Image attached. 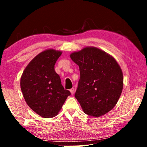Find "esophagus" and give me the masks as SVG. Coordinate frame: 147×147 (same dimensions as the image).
<instances>
[{
  "mask_svg": "<svg viewBox=\"0 0 147 147\" xmlns=\"http://www.w3.org/2000/svg\"><path fill=\"white\" fill-rule=\"evenodd\" d=\"M70 92H71V94H74V88L71 89H70Z\"/></svg>",
  "mask_w": 147,
  "mask_h": 147,
  "instance_id": "34e87169",
  "label": "esophagus"
}]
</instances>
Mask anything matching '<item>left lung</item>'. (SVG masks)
<instances>
[{"label":"left lung","mask_w":147,"mask_h":147,"mask_svg":"<svg viewBox=\"0 0 147 147\" xmlns=\"http://www.w3.org/2000/svg\"><path fill=\"white\" fill-rule=\"evenodd\" d=\"M70 57L80 68L74 96L84 112L96 117L105 115L115 107L123 91L121 67L112 56L94 47H84Z\"/></svg>","instance_id":"obj_1"}]
</instances>
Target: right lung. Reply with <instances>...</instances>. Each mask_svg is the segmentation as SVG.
<instances>
[{
  "label": "right lung",
  "mask_w": 147,
  "mask_h": 147,
  "mask_svg": "<svg viewBox=\"0 0 147 147\" xmlns=\"http://www.w3.org/2000/svg\"><path fill=\"white\" fill-rule=\"evenodd\" d=\"M62 52L47 49L32 59L21 77V89L26 104L44 118L58 115L70 91L64 89L54 65Z\"/></svg>",
  "instance_id": "right-lung-1"
}]
</instances>
